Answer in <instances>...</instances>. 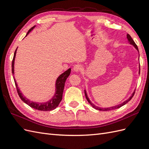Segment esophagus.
<instances>
[{
  "label": "esophagus",
  "instance_id": "esophagus-1",
  "mask_svg": "<svg viewBox=\"0 0 149 149\" xmlns=\"http://www.w3.org/2000/svg\"><path fill=\"white\" fill-rule=\"evenodd\" d=\"M82 69V66L80 65H75L73 67V71L75 72H79Z\"/></svg>",
  "mask_w": 149,
  "mask_h": 149
}]
</instances>
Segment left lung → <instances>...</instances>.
Returning a JSON list of instances; mask_svg holds the SVG:
<instances>
[{"label": "left lung", "instance_id": "8db88e82", "mask_svg": "<svg viewBox=\"0 0 149 149\" xmlns=\"http://www.w3.org/2000/svg\"><path fill=\"white\" fill-rule=\"evenodd\" d=\"M127 40H128V42L130 43V45H132L135 47V48H136L137 50L139 52V49H138V47H137V45L136 44V43L134 42V40H132V38H131V37H130V35H129V34H127ZM139 73L140 74V66H139ZM134 93H135V91H134V93L132 94V95L130 96V97L129 98V99H127V100L126 101H125L124 102H123V103H121V104H118V105H117V106H112V107H106V108H102V107H97V106H95L94 104H93L91 102V101L89 100V99L88 98V95H87V93H86V90H84V94H85V96H86V100H87V101H88V102L90 104H91L92 106H93V107H94V109H97V110H99V111H111V110H113V109H118V108H119V107H122L123 106H124V105H125V104H127L130 100H131V99L132 98V97L134 96Z\"/></svg>", "mask_w": 149, "mask_h": 149}]
</instances>
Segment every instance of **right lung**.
<instances>
[{"mask_svg": "<svg viewBox=\"0 0 149 149\" xmlns=\"http://www.w3.org/2000/svg\"><path fill=\"white\" fill-rule=\"evenodd\" d=\"M35 26H33V27H31L26 33V36H27V35L30 32V31L32 30L34 28ZM17 49L15 51L14 53V55H13V60L12 63V74H14V61H15V58L16 55V52H17ZM71 73V68H69L68 70L65 71L63 73H62L60 74L58 78H57L56 81V84H55V93L54 94V96L52 97L51 100H48L47 102H36L33 101H31L29 100H28L27 98L24 96L23 94L20 92V90L18 87V85L16 83V81L13 77V79H14L15 84V86L17 88V91L18 93V94H19V97H20L21 100L23 101L25 104L30 106L31 107L35 109L39 110V111H52L53 109H55L56 107L59 105L60 102L62 100V97H63V89L65 87V84L66 79L68 77L70 76Z\"/></svg>", "mask_w": 149, "mask_h": 149, "instance_id": "1", "label": "right lung"}]
</instances>
